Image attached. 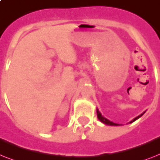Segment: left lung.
Returning a JSON list of instances; mask_svg holds the SVG:
<instances>
[{"mask_svg": "<svg viewBox=\"0 0 160 160\" xmlns=\"http://www.w3.org/2000/svg\"><path fill=\"white\" fill-rule=\"evenodd\" d=\"M144 113H145V112H144L143 113H141V115H139L138 117H136V118H134V119H133V120H132V121H131V122H130V123L133 122H135V121H136V120H137V119H138V118H141V117L142 116V115H143ZM97 117H98V119L100 120V122H102V123H104V124H106V125H109V126H119V124H117V123L112 122H111V121L108 120L107 118H105L104 117H102V114L100 113V112L98 111V109H97Z\"/></svg>", "mask_w": 160, "mask_h": 160, "instance_id": "1", "label": "left lung"}]
</instances>
